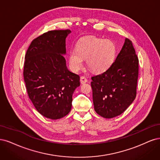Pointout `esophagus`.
Masks as SVG:
<instances>
[{
    "label": "esophagus",
    "instance_id": "obj_1",
    "mask_svg": "<svg viewBox=\"0 0 160 160\" xmlns=\"http://www.w3.org/2000/svg\"><path fill=\"white\" fill-rule=\"evenodd\" d=\"M87 81H88V80H87V78H86L85 76H81L80 77V82H81V84H84V83H86V82H87Z\"/></svg>",
    "mask_w": 160,
    "mask_h": 160
}]
</instances>
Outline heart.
I'll list each match as a JSON object with an SVG mask.
<instances>
[{
  "mask_svg": "<svg viewBox=\"0 0 160 160\" xmlns=\"http://www.w3.org/2000/svg\"><path fill=\"white\" fill-rule=\"evenodd\" d=\"M116 52V46L110 40L94 37L84 38L77 44L76 50L70 51V68L76 72L83 66V59H86L90 70L95 73L103 72L114 62Z\"/></svg>",
  "mask_w": 160,
  "mask_h": 160,
  "instance_id": "heart-1",
  "label": "heart"
}]
</instances>
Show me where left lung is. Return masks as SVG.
<instances>
[{
	"label": "left lung",
	"instance_id": "1",
	"mask_svg": "<svg viewBox=\"0 0 160 160\" xmlns=\"http://www.w3.org/2000/svg\"><path fill=\"white\" fill-rule=\"evenodd\" d=\"M139 60L132 42L126 38L114 62L104 72L92 77L94 110L105 118L120 115L137 93Z\"/></svg>",
	"mask_w": 160,
	"mask_h": 160
}]
</instances>
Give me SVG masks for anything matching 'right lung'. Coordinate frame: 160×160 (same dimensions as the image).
<instances>
[{
	"label": "right lung",
	"mask_w": 160,
	"mask_h": 160,
	"mask_svg": "<svg viewBox=\"0 0 160 160\" xmlns=\"http://www.w3.org/2000/svg\"><path fill=\"white\" fill-rule=\"evenodd\" d=\"M70 30H50L34 38L27 51L24 80L28 95L43 116L57 120L71 110L80 76L66 65V38Z\"/></svg>",
	"instance_id": "obj_1"
}]
</instances>
